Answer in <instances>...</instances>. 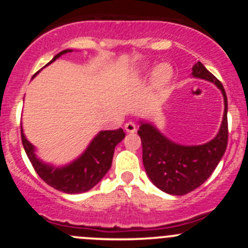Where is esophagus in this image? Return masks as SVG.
<instances>
[{
	"mask_svg": "<svg viewBox=\"0 0 248 248\" xmlns=\"http://www.w3.org/2000/svg\"><path fill=\"white\" fill-rule=\"evenodd\" d=\"M124 129H126V132H128V133H134V132L137 131V126L134 122L129 121L124 124Z\"/></svg>",
	"mask_w": 248,
	"mask_h": 248,
	"instance_id": "obj_1",
	"label": "esophagus"
}]
</instances>
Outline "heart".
<instances>
[{"instance_id":"obj_1","label":"heart","mask_w":248,"mask_h":248,"mask_svg":"<svg viewBox=\"0 0 248 248\" xmlns=\"http://www.w3.org/2000/svg\"><path fill=\"white\" fill-rule=\"evenodd\" d=\"M172 77V68L169 63H161L154 72V82L157 86H163L170 81Z\"/></svg>"}]
</instances>
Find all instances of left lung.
I'll use <instances>...</instances> for the list:
<instances>
[{
	"mask_svg": "<svg viewBox=\"0 0 248 248\" xmlns=\"http://www.w3.org/2000/svg\"><path fill=\"white\" fill-rule=\"evenodd\" d=\"M192 76L214 82L223 94L224 114L217 136L206 144L185 146L164 137L149 122L140 121L138 131L147 176L161 191L174 196H184L204 184L216 169L228 144V101L223 85L202 62L194 64Z\"/></svg>",
	"mask_w": 248,
	"mask_h": 248,
	"instance_id": "obj_1",
	"label": "left lung"
}]
</instances>
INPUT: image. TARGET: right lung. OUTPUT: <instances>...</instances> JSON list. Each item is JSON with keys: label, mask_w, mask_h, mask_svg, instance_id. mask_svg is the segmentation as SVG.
<instances>
[{"label": "right lung", "mask_w": 248, "mask_h": 248, "mask_svg": "<svg viewBox=\"0 0 248 248\" xmlns=\"http://www.w3.org/2000/svg\"><path fill=\"white\" fill-rule=\"evenodd\" d=\"M71 51L72 50L67 49L55 55L54 59L47 64L59 59L61 55ZM124 136L126 134L122 131V128L99 132L90 142L81 156L78 157L76 161L69 163L68 166L56 168L37 158L34 154V146L26 139L21 129V141L25 152L39 177L52 188L68 194L82 193V192L89 191L103 179L104 175L111 167L115 146L120 141H122Z\"/></svg>", "instance_id": "right-lung-1"}]
</instances>
